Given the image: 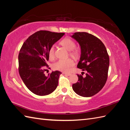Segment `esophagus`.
Wrapping results in <instances>:
<instances>
[{"instance_id": "34e87169", "label": "esophagus", "mask_w": 130, "mask_h": 130, "mask_svg": "<svg viewBox=\"0 0 130 130\" xmlns=\"http://www.w3.org/2000/svg\"><path fill=\"white\" fill-rule=\"evenodd\" d=\"M63 74H65V75H67V76H70L71 75L70 73H68V72H63Z\"/></svg>"}]
</instances>
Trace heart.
Instances as JSON below:
<instances>
[{
  "instance_id": "heart-1",
  "label": "heart",
  "mask_w": 130,
  "mask_h": 130,
  "mask_svg": "<svg viewBox=\"0 0 130 130\" xmlns=\"http://www.w3.org/2000/svg\"><path fill=\"white\" fill-rule=\"evenodd\" d=\"M60 44L66 50L70 51V55L71 56L75 57L78 55L79 51L77 49H75L76 45L72 39L69 38H64L60 41ZM54 52H55V48H54V46L52 45L48 51V57L51 60H54L55 58ZM74 65V62L71 59H60L53 65V68L55 70L62 71H68Z\"/></svg>"
}]
</instances>
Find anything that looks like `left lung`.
<instances>
[{"label":"left lung","mask_w":130,"mask_h":130,"mask_svg":"<svg viewBox=\"0 0 130 130\" xmlns=\"http://www.w3.org/2000/svg\"><path fill=\"white\" fill-rule=\"evenodd\" d=\"M71 37L80 46L81 56L77 68L87 71L85 77L77 75L79 79L72 85V89L83 97H91L100 91L106 82L109 56L103 43L94 35L77 32Z\"/></svg>","instance_id":"obj_1"}]
</instances>
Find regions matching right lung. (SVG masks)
Segmentation results:
<instances>
[{"label":"right lung","instance_id":"obj_1","mask_svg":"<svg viewBox=\"0 0 130 130\" xmlns=\"http://www.w3.org/2000/svg\"><path fill=\"white\" fill-rule=\"evenodd\" d=\"M65 33L40 30L26 39L19 51V72L28 89L34 94L45 96L52 93L58 85L61 72L52 71L45 76V68L49 67L48 51Z\"/></svg>","mask_w":130,"mask_h":130}]
</instances>
